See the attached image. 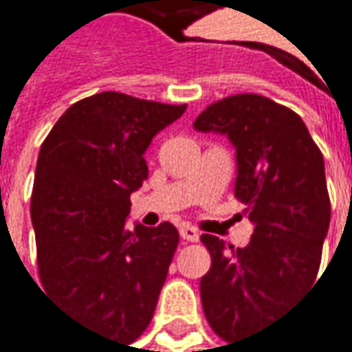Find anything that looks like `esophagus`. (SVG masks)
I'll return each mask as SVG.
<instances>
[{"mask_svg":"<svg viewBox=\"0 0 352 352\" xmlns=\"http://www.w3.org/2000/svg\"><path fill=\"white\" fill-rule=\"evenodd\" d=\"M179 234H181V237L185 239V241H199V230L197 228H192L190 224H183L181 228H179Z\"/></svg>","mask_w":352,"mask_h":352,"instance_id":"obj_1","label":"esophagus"}]
</instances>
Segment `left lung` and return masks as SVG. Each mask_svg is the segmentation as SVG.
Returning a JSON list of instances; mask_svg holds the SVG:
<instances>
[{"label":"left lung","instance_id":"obj_1","mask_svg":"<svg viewBox=\"0 0 352 352\" xmlns=\"http://www.w3.org/2000/svg\"><path fill=\"white\" fill-rule=\"evenodd\" d=\"M192 126L234 146L236 197L253 224L243 249L200 237L212 257L200 278L204 316L232 343L274 323L314 285L331 220L325 165L304 120L263 95L222 99Z\"/></svg>","mask_w":352,"mask_h":352}]
</instances>
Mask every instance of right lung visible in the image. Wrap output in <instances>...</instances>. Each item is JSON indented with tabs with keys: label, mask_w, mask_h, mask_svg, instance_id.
I'll return each mask as SVG.
<instances>
[{
	"label": "right lung",
	"mask_w": 352,
	"mask_h": 352,
	"mask_svg": "<svg viewBox=\"0 0 352 352\" xmlns=\"http://www.w3.org/2000/svg\"><path fill=\"white\" fill-rule=\"evenodd\" d=\"M187 104L103 91L58 118L41 146L31 218L44 290L116 343L152 321L179 232L126 228L130 195L148 179L144 153Z\"/></svg>",
	"instance_id": "add662e5"
}]
</instances>
